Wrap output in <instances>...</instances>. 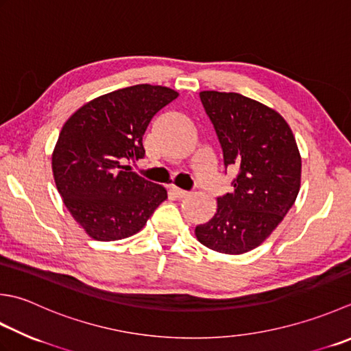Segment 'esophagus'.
<instances>
[{"mask_svg":"<svg viewBox=\"0 0 351 351\" xmlns=\"http://www.w3.org/2000/svg\"><path fill=\"white\" fill-rule=\"evenodd\" d=\"M171 191H173V195H175L176 197H180V199L187 197V196L190 195V191L182 190V189H178V187H175V185H171Z\"/></svg>","mask_w":351,"mask_h":351,"instance_id":"esophagus-1","label":"esophagus"}]
</instances>
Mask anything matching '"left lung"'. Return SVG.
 <instances>
[{
    "label": "left lung",
    "mask_w": 351,
    "mask_h": 351,
    "mask_svg": "<svg viewBox=\"0 0 351 351\" xmlns=\"http://www.w3.org/2000/svg\"><path fill=\"white\" fill-rule=\"evenodd\" d=\"M226 167L237 169L232 193L195 234L207 248L248 252L271 236L292 208L301 184V156L286 120L272 108L237 93L202 91Z\"/></svg>",
    "instance_id": "1"
}]
</instances>
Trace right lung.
Returning a JSON list of instances; mask_svg holds the SVG:
<instances>
[{"instance_id":"1","label":"right lung","mask_w":351,"mask_h":351,"mask_svg":"<svg viewBox=\"0 0 351 351\" xmlns=\"http://www.w3.org/2000/svg\"><path fill=\"white\" fill-rule=\"evenodd\" d=\"M178 95L158 85L121 88L88 101L65 121L51 155L53 176L65 207L89 237L111 242L134 236L167 199L162 185L126 162L144 156L150 120Z\"/></svg>"}]
</instances>
